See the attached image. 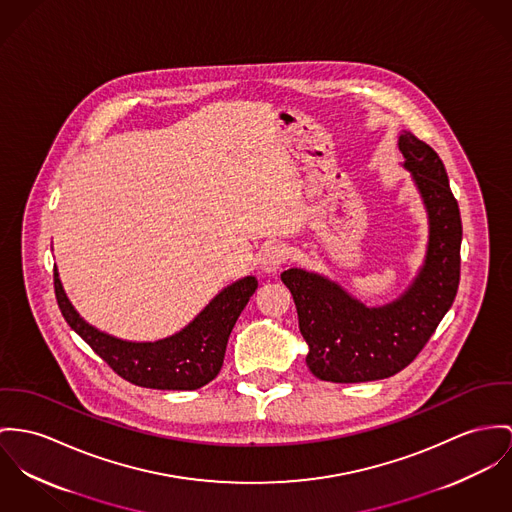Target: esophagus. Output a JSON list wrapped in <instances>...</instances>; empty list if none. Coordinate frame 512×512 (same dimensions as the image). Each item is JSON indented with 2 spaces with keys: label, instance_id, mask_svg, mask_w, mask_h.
Wrapping results in <instances>:
<instances>
[{
  "label": "esophagus",
  "instance_id": "1",
  "mask_svg": "<svg viewBox=\"0 0 512 512\" xmlns=\"http://www.w3.org/2000/svg\"><path fill=\"white\" fill-rule=\"evenodd\" d=\"M286 259H288L286 247L276 243V245H269V247L263 251L259 263H261V269H263L265 273H276V271L286 263Z\"/></svg>",
  "mask_w": 512,
  "mask_h": 512
}]
</instances>
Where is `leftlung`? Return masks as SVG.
Returning <instances> with one entry per match:
<instances>
[{"mask_svg":"<svg viewBox=\"0 0 512 512\" xmlns=\"http://www.w3.org/2000/svg\"><path fill=\"white\" fill-rule=\"evenodd\" d=\"M399 150L431 224L425 267L413 286L394 304L366 308L323 276L300 269L280 275L310 347L308 368L323 382H372L401 372L425 349L458 292L462 218L444 163L407 130L399 136Z\"/></svg>","mask_w":512,"mask_h":512,"instance_id":"obj_1","label":"left lung"}]
</instances>
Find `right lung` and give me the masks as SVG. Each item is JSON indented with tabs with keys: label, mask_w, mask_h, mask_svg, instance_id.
<instances>
[{
	"label": "right lung",
	"mask_w": 512,
	"mask_h": 512,
	"mask_svg": "<svg viewBox=\"0 0 512 512\" xmlns=\"http://www.w3.org/2000/svg\"><path fill=\"white\" fill-rule=\"evenodd\" d=\"M257 290L255 276L224 288L193 323L156 343H128L97 331L72 308L54 267V292L68 325L120 378L152 390H198L212 382L222 364L237 317Z\"/></svg>",
	"instance_id": "right-lung-1"
}]
</instances>
